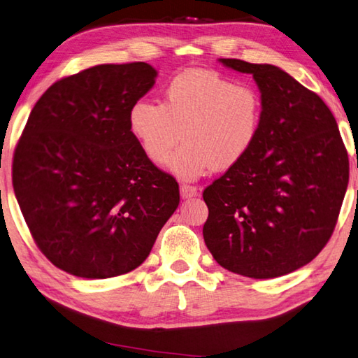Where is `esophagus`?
Wrapping results in <instances>:
<instances>
[{"label":"esophagus","mask_w":358,"mask_h":358,"mask_svg":"<svg viewBox=\"0 0 358 358\" xmlns=\"http://www.w3.org/2000/svg\"><path fill=\"white\" fill-rule=\"evenodd\" d=\"M199 194L197 187L192 186V185H186V183H181L180 185V195L183 199H191V197H195V195Z\"/></svg>","instance_id":"1"}]
</instances>
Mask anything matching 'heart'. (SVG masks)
I'll list each match as a JSON object with an SVG mask.
<instances>
[{"label": "heart", "instance_id": "obj_1", "mask_svg": "<svg viewBox=\"0 0 358 358\" xmlns=\"http://www.w3.org/2000/svg\"><path fill=\"white\" fill-rule=\"evenodd\" d=\"M262 117V96L253 85L194 69L167 83L163 103H133L129 124L153 164H164L183 139L169 167L178 177L194 180L239 164L257 141Z\"/></svg>", "mask_w": 358, "mask_h": 358}]
</instances>
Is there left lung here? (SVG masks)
Listing matches in <instances>:
<instances>
[{"mask_svg":"<svg viewBox=\"0 0 358 358\" xmlns=\"http://www.w3.org/2000/svg\"><path fill=\"white\" fill-rule=\"evenodd\" d=\"M220 62L253 74L264 117L248 155L203 191V237L223 268L278 278L309 264L331 239L349 181L348 150L317 93L278 66Z\"/></svg>","mask_w":358,"mask_h":358,"instance_id":"8db88e82","label":"left lung"}]
</instances>
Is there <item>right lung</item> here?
<instances>
[{
    "label": "right lung",
    "instance_id": "add662e5",
    "mask_svg": "<svg viewBox=\"0 0 358 358\" xmlns=\"http://www.w3.org/2000/svg\"><path fill=\"white\" fill-rule=\"evenodd\" d=\"M149 63H108L49 87L12 161V185L38 250L87 279L141 265L180 203L178 183L131 135V105L155 83Z\"/></svg>",
    "mask_w": 358,
    "mask_h": 358
}]
</instances>
